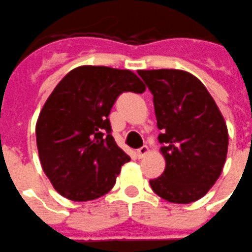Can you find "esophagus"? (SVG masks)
I'll use <instances>...</instances> for the list:
<instances>
[{
	"label": "esophagus",
	"mask_w": 252,
	"mask_h": 252,
	"mask_svg": "<svg viewBox=\"0 0 252 252\" xmlns=\"http://www.w3.org/2000/svg\"><path fill=\"white\" fill-rule=\"evenodd\" d=\"M148 147L147 146H143V147H140L139 149H137V156H138V158H139V159H142V158H144L147 156V154H148Z\"/></svg>",
	"instance_id": "34e87169"
}]
</instances>
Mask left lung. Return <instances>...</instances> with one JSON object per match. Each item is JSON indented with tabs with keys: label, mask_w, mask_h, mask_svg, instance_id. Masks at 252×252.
Wrapping results in <instances>:
<instances>
[{
	"label": "left lung",
	"mask_w": 252,
	"mask_h": 252,
	"mask_svg": "<svg viewBox=\"0 0 252 252\" xmlns=\"http://www.w3.org/2000/svg\"><path fill=\"white\" fill-rule=\"evenodd\" d=\"M153 94L162 133V176L149 181L156 194L172 203L202 198L221 174L228 149L226 122L208 90L185 70H138Z\"/></svg>",
	"instance_id": "left-lung-1"
}]
</instances>
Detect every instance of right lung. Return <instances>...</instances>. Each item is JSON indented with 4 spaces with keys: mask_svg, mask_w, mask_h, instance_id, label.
Listing matches in <instances>:
<instances>
[{
    "mask_svg": "<svg viewBox=\"0 0 252 252\" xmlns=\"http://www.w3.org/2000/svg\"><path fill=\"white\" fill-rule=\"evenodd\" d=\"M146 85L130 70L83 65L67 72L47 98L36 123L41 167L65 198L85 202L114 187L130 157L118 147L108 119L123 92Z\"/></svg>",
    "mask_w": 252,
    "mask_h": 252,
    "instance_id": "right-lung-1",
    "label": "right lung"
}]
</instances>
